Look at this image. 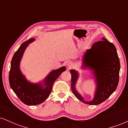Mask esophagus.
Returning <instances> with one entry per match:
<instances>
[{"mask_svg": "<svg viewBox=\"0 0 128 128\" xmlns=\"http://www.w3.org/2000/svg\"><path fill=\"white\" fill-rule=\"evenodd\" d=\"M67 66L68 68H71V67L73 66L72 62H70V61H68V62H67Z\"/></svg>", "mask_w": 128, "mask_h": 128, "instance_id": "34e87169", "label": "esophagus"}]
</instances>
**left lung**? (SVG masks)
I'll list each match as a JSON object with an SVG mask.
<instances>
[{
	"label": "left lung",
	"instance_id": "left-lung-1",
	"mask_svg": "<svg viewBox=\"0 0 128 128\" xmlns=\"http://www.w3.org/2000/svg\"><path fill=\"white\" fill-rule=\"evenodd\" d=\"M96 42L86 50L82 59V67L92 71L96 90L92 100L86 101L76 91L75 86L79 77L75 70H70L71 89L79 100L89 105H99L108 99L117 88L119 80L120 64L115 46L105 38Z\"/></svg>",
	"mask_w": 128,
	"mask_h": 128
}]
</instances>
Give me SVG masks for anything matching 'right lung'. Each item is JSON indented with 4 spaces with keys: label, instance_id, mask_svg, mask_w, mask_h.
Returning a JSON list of instances; mask_svg holds the SVG:
<instances>
[{
    "label": "right lung",
    "instance_id": "right-lung-1",
    "mask_svg": "<svg viewBox=\"0 0 128 128\" xmlns=\"http://www.w3.org/2000/svg\"><path fill=\"white\" fill-rule=\"evenodd\" d=\"M35 38H30L23 42L13 56L9 74L11 88L22 102L28 105L42 104L48 99L52 92L54 83L60 74L66 70L64 66L54 70L46 77L43 82L34 84L29 82L20 69V62L26 48Z\"/></svg>",
    "mask_w": 128,
    "mask_h": 128
}]
</instances>
